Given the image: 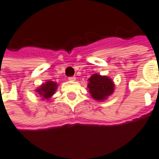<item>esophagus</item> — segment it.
Returning a JSON list of instances; mask_svg holds the SVG:
<instances>
[{"label": "esophagus", "instance_id": "1", "mask_svg": "<svg viewBox=\"0 0 159 159\" xmlns=\"http://www.w3.org/2000/svg\"><path fill=\"white\" fill-rule=\"evenodd\" d=\"M69 80L70 81H76V77L75 76H70V77H69Z\"/></svg>", "mask_w": 159, "mask_h": 159}]
</instances>
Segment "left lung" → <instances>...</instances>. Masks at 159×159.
<instances>
[{"label":"left lung","mask_w":159,"mask_h":159,"mask_svg":"<svg viewBox=\"0 0 159 159\" xmlns=\"http://www.w3.org/2000/svg\"><path fill=\"white\" fill-rule=\"evenodd\" d=\"M88 90L91 97L98 102L106 101L114 92V83L110 77L102 76L97 73L89 78Z\"/></svg>","instance_id":"left-lung-1"}]
</instances>
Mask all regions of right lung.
<instances>
[{
    "label": "right lung",
    "mask_w": 159,
    "mask_h": 159,
    "mask_svg": "<svg viewBox=\"0 0 159 159\" xmlns=\"http://www.w3.org/2000/svg\"><path fill=\"white\" fill-rule=\"evenodd\" d=\"M57 86L58 85L57 83L47 80L45 83L39 86L35 89V92L37 93L36 95H39V97H41L42 100H50V98L55 94Z\"/></svg>",
    "instance_id": "obj_1"
}]
</instances>
